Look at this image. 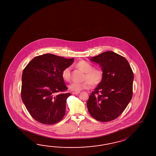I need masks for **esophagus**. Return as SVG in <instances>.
<instances>
[{"mask_svg":"<svg viewBox=\"0 0 156 156\" xmlns=\"http://www.w3.org/2000/svg\"><path fill=\"white\" fill-rule=\"evenodd\" d=\"M80 92H77V93H75V92H73V93H72L73 94V95H76V94H79Z\"/></svg>","mask_w":156,"mask_h":156,"instance_id":"34e87169","label":"esophagus"}]
</instances>
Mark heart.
I'll use <instances>...</instances> for the list:
<instances>
[{"instance_id":"b5f03b06","label":"heart","mask_w":156,"mask_h":156,"mask_svg":"<svg viewBox=\"0 0 156 156\" xmlns=\"http://www.w3.org/2000/svg\"><path fill=\"white\" fill-rule=\"evenodd\" d=\"M77 67L85 73L84 80L82 83H72L69 85V89L71 91L75 93L80 92L81 90L89 89L92 84L97 85L103 79V72L100 69H93L91 64L85 61H80L76 65ZM62 77L65 81H69L71 78V67H67L62 72Z\"/></svg>"}]
</instances>
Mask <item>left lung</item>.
I'll return each mask as SVG.
<instances>
[{
  "mask_svg": "<svg viewBox=\"0 0 156 156\" xmlns=\"http://www.w3.org/2000/svg\"><path fill=\"white\" fill-rule=\"evenodd\" d=\"M90 60L101 67L103 77L87 102L90 114L101 122L115 119L132 98L134 75L126 58L107 51Z\"/></svg>",
  "mask_w": 156,
  "mask_h": 156,
  "instance_id": "left-lung-1",
  "label": "left lung"
}]
</instances>
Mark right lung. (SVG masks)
<instances>
[{"label": "right lung", "instance_id": "right-lung-1", "mask_svg": "<svg viewBox=\"0 0 156 156\" xmlns=\"http://www.w3.org/2000/svg\"><path fill=\"white\" fill-rule=\"evenodd\" d=\"M74 58L46 53L35 57L24 68L21 97L27 110L37 122L51 125L62 119L70 93L62 77Z\"/></svg>", "mask_w": 156, "mask_h": 156}]
</instances>
